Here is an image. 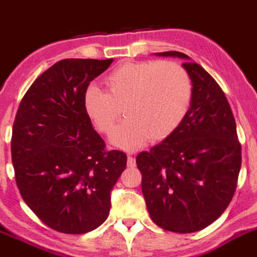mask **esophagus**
<instances>
[{
	"mask_svg": "<svg viewBox=\"0 0 257 257\" xmlns=\"http://www.w3.org/2000/svg\"><path fill=\"white\" fill-rule=\"evenodd\" d=\"M136 166V158L133 156H128V167H134Z\"/></svg>",
	"mask_w": 257,
	"mask_h": 257,
	"instance_id": "esophagus-1",
	"label": "esophagus"
}]
</instances>
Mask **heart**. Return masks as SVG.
Returning <instances> with one entry per match:
<instances>
[{
	"instance_id": "obj_1",
	"label": "heart",
	"mask_w": 257,
	"mask_h": 257,
	"mask_svg": "<svg viewBox=\"0 0 257 257\" xmlns=\"http://www.w3.org/2000/svg\"><path fill=\"white\" fill-rule=\"evenodd\" d=\"M107 92L90 86L83 109L100 133L109 134L121 114L125 120L112 132V145L136 151L148 140L162 142L183 123L193 99L186 69L171 61L124 62L105 78Z\"/></svg>"
}]
</instances>
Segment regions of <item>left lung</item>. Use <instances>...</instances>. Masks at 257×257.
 I'll use <instances>...</instances> for the list:
<instances>
[{
	"label": "left lung",
	"instance_id": "obj_1",
	"mask_svg": "<svg viewBox=\"0 0 257 257\" xmlns=\"http://www.w3.org/2000/svg\"><path fill=\"white\" fill-rule=\"evenodd\" d=\"M184 59L193 99L177 131L137 156L148 213L176 233L200 231L222 215L233 198L241 145L226 95L204 68L184 53H155Z\"/></svg>",
	"mask_w": 257,
	"mask_h": 257
}]
</instances>
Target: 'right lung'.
Instances as JSON below:
<instances>
[{
    "label": "right lung",
    "mask_w": 257,
    "mask_h": 257,
    "mask_svg": "<svg viewBox=\"0 0 257 257\" xmlns=\"http://www.w3.org/2000/svg\"><path fill=\"white\" fill-rule=\"evenodd\" d=\"M114 59H62L30 86L16 112L11 141L16 184L52 229L80 234L106 220L111 190L126 166L105 151L83 109V93Z\"/></svg>",
    "instance_id": "add662e5"
}]
</instances>
